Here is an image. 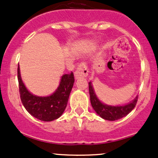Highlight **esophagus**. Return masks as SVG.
<instances>
[{"mask_svg": "<svg viewBox=\"0 0 158 158\" xmlns=\"http://www.w3.org/2000/svg\"><path fill=\"white\" fill-rule=\"evenodd\" d=\"M89 70L87 66L85 63H81L78 66L77 69L75 72V77L76 79H80V78L86 77L89 74Z\"/></svg>", "mask_w": 158, "mask_h": 158, "instance_id": "34e87169", "label": "esophagus"}]
</instances>
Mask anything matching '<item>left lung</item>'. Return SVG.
I'll use <instances>...</instances> for the list:
<instances>
[{
  "label": "left lung",
  "mask_w": 158,
  "mask_h": 158,
  "mask_svg": "<svg viewBox=\"0 0 158 158\" xmlns=\"http://www.w3.org/2000/svg\"><path fill=\"white\" fill-rule=\"evenodd\" d=\"M91 105L95 112L105 120L115 121L125 117L133 110L138 101V95L128 104L123 106H109L100 101L95 94L92 82H89Z\"/></svg>",
  "instance_id": "obj_1"
}]
</instances>
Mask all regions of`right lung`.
<instances>
[{
    "label": "right lung",
    "instance_id": "right-lung-1",
    "mask_svg": "<svg viewBox=\"0 0 158 158\" xmlns=\"http://www.w3.org/2000/svg\"><path fill=\"white\" fill-rule=\"evenodd\" d=\"M17 78L20 99L25 109L32 116L44 122H51L59 118L63 114L74 84L73 72L69 74L63 75L55 92L47 96L35 95L27 89L21 79L19 64Z\"/></svg>",
    "mask_w": 158,
    "mask_h": 158
}]
</instances>
